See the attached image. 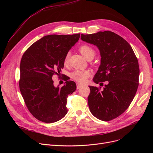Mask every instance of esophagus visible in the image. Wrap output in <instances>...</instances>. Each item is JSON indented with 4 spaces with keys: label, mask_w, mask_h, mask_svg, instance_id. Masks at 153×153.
I'll list each match as a JSON object with an SVG mask.
<instances>
[{
    "label": "esophagus",
    "mask_w": 153,
    "mask_h": 153,
    "mask_svg": "<svg viewBox=\"0 0 153 153\" xmlns=\"http://www.w3.org/2000/svg\"><path fill=\"white\" fill-rule=\"evenodd\" d=\"M82 87V85L80 84H77V89H79Z\"/></svg>",
    "instance_id": "34e87169"
}]
</instances>
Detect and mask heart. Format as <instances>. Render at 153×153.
<instances>
[{
	"label": "heart",
	"mask_w": 153,
	"mask_h": 153,
	"mask_svg": "<svg viewBox=\"0 0 153 153\" xmlns=\"http://www.w3.org/2000/svg\"><path fill=\"white\" fill-rule=\"evenodd\" d=\"M79 51L81 52L82 55L87 59L90 56H94L95 51L92 48L88 45H82L80 46ZM69 53H68L64 59V64L66 65L69 62ZM90 76V72L87 70H74L71 72V77L72 79L79 83H84L87 81V78Z\"/></svg>",
	"instance_id": "heart-1"
}]
</instances>
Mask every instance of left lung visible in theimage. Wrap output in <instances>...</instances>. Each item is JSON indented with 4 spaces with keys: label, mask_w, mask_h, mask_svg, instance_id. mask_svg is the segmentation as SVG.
<instances>
[{
    "label": "left lung",
    "mask_w": 153,
    "mask_h": 153,
    "mask_svg": "<svg viewBox=\"0 0 153 153\" xmlns=\"http://www.w3.org/2000/svg\"><path fill=\"white\" fill-rule=\"evenodd\" d=\"M81 39L96 46L100 51V64L94 82L108 81L102 91L89 86L88 105L94 117L110 121L122 115L134 97L139 85L137 58L130 45L110 31L81 34Z\"/></svg>",
    "instance_id": "1"
}]
</instances>
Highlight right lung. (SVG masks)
<instances>
[{
    "label": "right lung",
    "instance_id": "1",
    "mask_svg": "<svg viewBox=\"0 0 153 153\" xmlns=\"http://www.w3.org/2000/svg\"><path fill=\"white\" fill-rule=\"evenodd\" d=\"M79 38L80 33L46 35L22 56L20 90L28 110L39 121L54 123L67 114V98L76 91V84L66 79L62 87H54L52 77L61 72L64 57Z\"/></svg>",
    "mask_w": 153,
    "mask_h": 153
}]
</instances>
